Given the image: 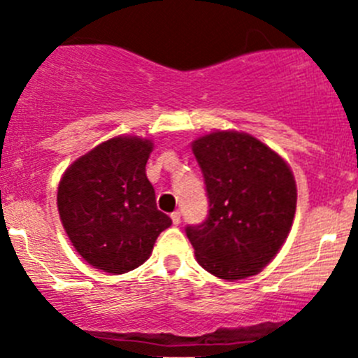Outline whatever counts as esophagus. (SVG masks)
<instances>
[{
	"label": "esophagus",
	"instance_id": "obj_1",
	"mask_svg": "<svg viewBox=\"0 0 358 358\" xmlns=\"http://www.w3.org/2000/svg\"><path fill=\"white\" fill-rule=\"evenodd\" d=\"M171 220H173V224H180V220H182V213H180L178 210H175V212L171 213Z\"/></svg>",
	"mask_w": 358,
	"mask_h": 358
}]
</instances>
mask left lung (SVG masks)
<instances>
[{"label":"left lung","instance_id":"8db88e82","mask_svg":"<svg viewBox=\"0 0 358 358\" xmlns=\"http://www.w3.org/2000/svg\"><path fill=\"white\" fill-rule=\"evenodd\" d=\"M208 196V217L185 233L198 263L215 277L245 279L265 268L292 229L296 185L288 164L243 132L192 143Z\"/></svg>","mask_w":358,"mask_h":358}]
</instances>
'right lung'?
Listing matches in <instances>:
<instances>
[{"label":"right lung","instance_id":"obj_1","mask_svg":"<svg viewBox=\"0 0 358 358\" xmlns=\"http://www.w3.org/2000/svg\"><path fill=\"white\" fill-rule=\"evenodd\" d=\"M153 143L113 138L70 166L58 187L63 228L79 255L95 268L125 273L152 255L171 219L157 210L146 178Z\"/></svg>","mask_w":358,"mask_h":358}]
</instances>
